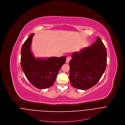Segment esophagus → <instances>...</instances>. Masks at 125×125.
<instances>
[{"instance_id": "34e87169", "label": "esophagus", "mask_w": 125, "mask_h": 125, "mask_svg": "<svg viewBox=\"0 0 125 125\" xmlns=\"http://www.w3.org/2000/svg\"><path fill=\"white\" fill-rule=\"evenodd\" d=\"M71 58L70 57H67L66 58V62L67 63H68L69 62V61L71 60Z\"/></svg>"}]
</instances>
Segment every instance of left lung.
Masks as SVG:
<instances>
[{
	"mask_svg": "<svg viewBox=\"0 0 125 125\" xmlns=\"http://www.w3.org/2000/svg\"><path fill=\"white\" fill-rule=\"evenodd\" d=\"M69 78L72 85L81 90L89 89L102 77L107 65L106 49L98 36L90 47L72 54Z\"/></svg>",
	"mask_w": 125,
	"mask_h": 125,
	"instance_id": "8db88e82",
	"label": "left lung"
}]
</instances>
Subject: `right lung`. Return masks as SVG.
Here are the masks:
<instances>
[{"instance_id": "obj_1", "label": "right lung", "mask_w": 125, "mask_h": 125, "mask_svg": "<svg viewBox=\"0 0 125 125\" xmlns=\"http://www.w3.org/2000/svg\"><path fill=\"white\" fill-rule=\"evenodd\" d=\"M34 36V34H31L22 46L21 65L26 77L35 87L45 89L53 84L66 57L36 58L31 50Z\"/></svg>"}]
</instances>
